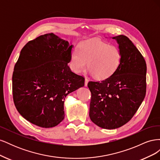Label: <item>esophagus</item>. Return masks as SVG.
I'll list each match as a JSON object with an SVG mask.
<instances>
[{
	"mask_svg": "<svg viewBox=\"0 0 160 160\" xmlns=\"http://www.w3.org/2000/svg\"><path fill=\"white\" fill-rule=\"evenodd\" d=\"M88 79H85V87H87V86H88Z\"/></svg>",
	"mask_w": 160,
	"mask_h": 160,
	"instance_id": "1",
	"label": "esophagus"
}]
</instances>
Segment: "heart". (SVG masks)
Returning <instances> with one entry per match:
<instances>
[{
    "label": "heart",
    "mask_w": 160,
    "mask_h": 160,
    "mask_svg": "<svg viewBox=\"0 0 160 160\" xmlns=\"http://www.w3.org/2000/svg\"><path fill=\"white\" fill-rule=\"evenodd\" d=\"M122 52L118 47L98 39L82 42L78 50H72L69 65L71 70L79 73L87 65L91 74L98 79H108L118 69Z\"/></svg>",
    "instance_id": "heart-1"
}]
</instances>
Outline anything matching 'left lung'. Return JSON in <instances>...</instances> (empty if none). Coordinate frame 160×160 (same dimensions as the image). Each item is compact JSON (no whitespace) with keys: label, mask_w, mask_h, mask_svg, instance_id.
<instances>
[{"label":"left lung","mask_w":160,"mask_h":160,"mask_svg":"<svg viewBox=\"0 0 160 160\" xmlns=\"http://www.w3.org/2000/svg\"><path fill=\"white\" fill-rule=\"evenodd\" d=\"M119 45L122 61L109 78L89 81L91 120L107 129L122 127L133 118L146 93V62L133 43L124 35L112 37Z\"/></svg>","instance_id":"left-lung-1"}]
</instances>
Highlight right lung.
Wrapping results in <instances>:
<instances>
[{
    "label": "right lung",
    "mask_w": 160,
    "mask_h": 160,
    "mask_svg": "<svg viewBox=\"0 0 160 160\" xmlns=\"http://www.w3.org/2000/svg\"><path fill=\"white\" fill-rule=\"evenodd\" d=\"M72 47L48 33L22 49L12 74L13 100L18 113L31 123L44 128L60 123L66 96L84 86V77L68 66Z\"/></svg>",
    "instance_id": "add662e5"
}]
</instances>
